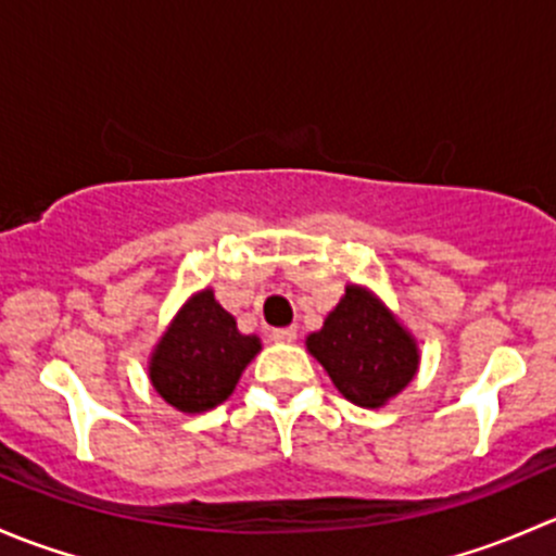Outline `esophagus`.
Returning a JSON list of instances; mask_svg holds the SVG:
<instances>
[{
	"label": "esophagus",
	"mask_w": 556,
	"mask_h": 556,
	"mask_svg": "<svg viewBox=\"0 0 556 556\" xmlns=\"http://www.w3.org/2000/svg\"><path fill=\"white\" fill-rule=\"evenodd\" d=\"M295 328H274L271 330V341H277V344H290V341H295Z\"/></svg>",
	"instance_id": "1"
}]
</instances>
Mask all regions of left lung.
Listing matches in <instances>:
<instances>
[{
	"instance_id": "1",
	"label": "left lung",
	"mask_w": 556,
	"mask_h": 556,
	"mask_svg": "<svg viewBox=\"0 0 556 556\" xmlns=\"http://www.w3.org/2000/svg\"><path fill=\"white\" fill-rule=\"evenodd\" d=\"M306 350L328 371L336 390L363 408L384 406L414 379L419 350L382 301L366 288L346 285Z\"/></svg>"
}]
</instances>
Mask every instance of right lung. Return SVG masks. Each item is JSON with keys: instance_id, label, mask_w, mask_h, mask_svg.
<instances>
[{"instance_id": "add662e5", "label": "right lung", "mask_w": 556, "mask_h": 556, "mask_svg": "<svg viewBox=\"0 0 556 556\" xmlns=\"http://www.w3.org/2000/svg\"><path fill=\"white\" fill-rule=\"evenodd\" d=\"M257 352L261 339L239 333L237 319L206 288L185 301L155 344L150 355V382L179 412H210L231 395Z\"/></svg>"}]
</instances>
